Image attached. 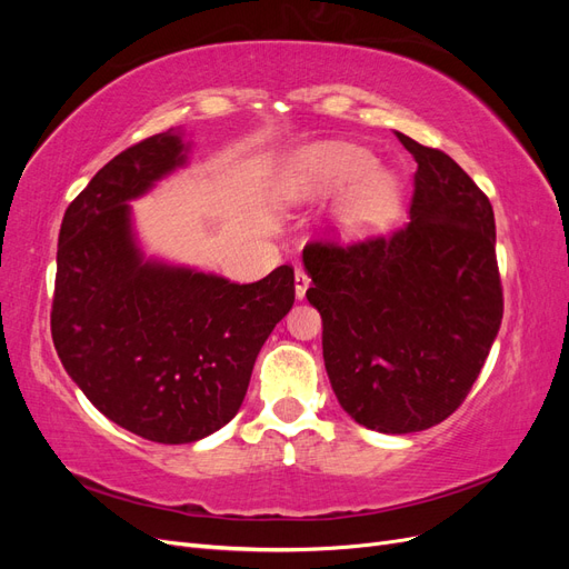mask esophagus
Wrapping results in <instances>:
<instances>
[{
    "label": "esophagus",
    "instance_id": "34e87169",
    "mask_svg": "<svg viewBox=\"0 0 569 569\" xmlns=\"http://www.w3.org/2000/svg\"><path fill=\"white\" fill-rule=\"evenodd\" d=\"M308 287H311V278H308L306 270L297 268V272H295V291H297V299H303V297H306Z\"/></svg>",
    "mask_w": 569,
    "mask_h": 569
}]
</instances>
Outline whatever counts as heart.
<instances>
[{"label": "heart", "mask_w": 569, "mask_h": 569, "mask_svg": "<svg viewBox=\"0 0 569 569\" xmlns=\"http://www.w3.org/2000/svg\"><path fill=\"white\" fill-rule=\"evenodd\" d=\"M375 166L366 149L351 144H322L308 151L299 166V187L308 194H327L349 184L337 203V226L351 237L382 230L399 211V184Z\"/></svg>", "instance_id": "b5f03b06"}]
</instances>
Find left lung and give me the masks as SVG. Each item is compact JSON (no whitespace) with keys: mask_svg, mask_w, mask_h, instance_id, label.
I'll return each instance as SVG.
<instances>
[{"mask_svg":"<svg viewBox=\"0 0 569 569\" xmlns=\"http://www.w3.org/2000/svg\"><path fill=\"white\" fill-rule=\"evenodd\" d=\"M418 163L391 234L306 244L337 401L368 429L410 435L465 401L503 318L489 197L439 149L396 132Z\"/></svg>","mask_w":569,"mask_h":569,"instance_id":"left-lung-1","label":"left lung"}]
</instances>
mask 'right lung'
<instances>
[{
  "label": "right lung",
  "mask_w": 569,
  "mask_h": 569,
  "mask_svg": "<svg viewBox=\"0 0 569 569\" xmlns=\"http://www.w3.org/2000/svg\"><path fill=\"white\" fill-rule=\"evenodd\" d=\"M178 130L120 151L71 201L61 222L51 339L71 380L128 432L192 443L242 406L256 356L295 306V270L237 284L144 261L130 199L176 168Z\"/></svg>",
  "instance_id": "add662e5"
}]
</instances>
